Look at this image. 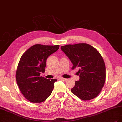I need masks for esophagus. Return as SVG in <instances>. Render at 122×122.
Segmentation results:
<instances>
[{
    "instance_id": "1",
    "label": "esophagus",
    "mask_w": 122,
    "mask_h": 122,
    "mask_svg": "<svg viewBox=\"0 0 122 122\" xmlns=\"http://www.w3.org/2000/svg\"><path fill=\"white\" fill-rule=\"evenodd\" d=\"M59 79L61 80H63V81H66L67 80V79H66L64 78H62V77H61V78H59Z\"/></svg>"
}]
</instances>
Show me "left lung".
I'll list each match as a JSON object with an SVG mask.
<instances>
[{
    "instance_id": "left-lung-1",
    "label": "left lung",
    "mask_w": 122,
    "mask_h": 122,
    "mask_svg": "<svg viewBox=\"0 0 122 122\" xmlns=\"http://www.w3.org/2000/svg\"><path fill=\"white\" fill-rule=\"evenodd\" d=\"M61 49L78 69L79 80L76 81L72 93L82 100L96 97L104 86L106 78L104 61L99 51L88 44L79 43L62 46Z\"/></svg>"
}]
</instances>
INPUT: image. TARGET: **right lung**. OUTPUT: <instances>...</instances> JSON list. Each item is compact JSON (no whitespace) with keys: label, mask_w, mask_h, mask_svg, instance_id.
<instances>
[{"label":"right lung","mask_w":122,"mask_h":122,"mask_svg":"<svg viewBox=\"0 0 122 122\" xmlns=\"http://www.w3.org/2000/svg\"><path fill=\"white\" fill-rule=\"evenodd\" d=\"M59 47L58 45L35 44L21 57L16 71V81L22 94L30 102H43L52 93L57 79H48L40 75L45 72L47 58Z\"/></svg>","instance_id":"add662e5"}]
</instances>
